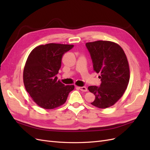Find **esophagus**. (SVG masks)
I'll list each match as a JSON object with an SVG mask.
<instances>
[{
	"mask_svg": "<svg viewBox=\"0 0 150 150\" xmlns=\"http://www.w3.org/2000/svg\"><path fill=\"white\" fill-rule=\"evenodd\" d=\"M79 89L81 91H84V92H86L88 91V89L86 87H84V86H83V87H79Z\"/></svg>",
	"mask_w": 150,
	"mask_h": 150,
	"instance_id": "34e87169",
	"label": "esophagus"
}]
</instances>
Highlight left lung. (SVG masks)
<instances>
[{"label": "left lung", "mask_w": 150, "mask_h": 150, "mask_svg": "<svg viewBox=\"0 0 150 150\" xmlns=\"http://www.w3.org/2000/svg\"><path fill=\"white\" fill-rule=\"evenodd\" d=\"M91 54L93 69L99 73L100 87L90 86L88 89L95 95L91 104L98 108L111 107L124 94L129 81L128 59L119 44L108 40H97L86 44Z\"/></svg>", "instance_id": "left-lung-1"}]
</instances>
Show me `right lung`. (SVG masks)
<instances>
[{
    "instance_id": "add662e5",
    "label": "right lung",
    "mask_w": 150,
    "mask_h": 150,
    "mask_svg": "<svg viewBox=\"0 0 150 150\" xmlns=\"http://www.w3.org/2000/svg\"><path fill=\"white\" fill-rule=\"evenodd\" d=\"M74 45L49 43L40 45L30 52L23 71L25 88L33 100L46 110L64 104L74 85L65 86L56 75L61 66L62 57Z\"/></svg>"
}]
</instances>
